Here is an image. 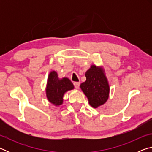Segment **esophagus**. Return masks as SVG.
Wrapping results in <instances>:
<instances>
[{
    "mask_svg": "<svg viewBox=\"0 0 152 152\" xmlns=\"http://www.w3.org/2000/svg\"><path fill=\"white\" fill-rule=\"evenodd\" d=\"M74 87H75V88L78 89L79 87H80V82H74Z\"/></svg>",
    "mask_w": 152,
    "mask_h": 152,
    "instance_id": "34e87169",
    "label": "esophagus"
}]
</instances>
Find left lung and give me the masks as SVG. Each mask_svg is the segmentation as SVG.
<instances>
[{
    "mask_svg": "<svg viewBox=\"0 0 152 152\" xmlns=\"http://www.w3.org/2000/svg\"><path fill=\"white\" fill-rule=\"evenodd\" d=\"M86 80L80 84V88L88 98L89 104L94 108L106 102L109 94V86L104 70L100 67L91 66L86 72Z\"/></svg>",
    "mask_w": 152,
    "mask_h": 152,
    "instance_id": "obj_1",
    "label": "left lung"
}]
</instances>
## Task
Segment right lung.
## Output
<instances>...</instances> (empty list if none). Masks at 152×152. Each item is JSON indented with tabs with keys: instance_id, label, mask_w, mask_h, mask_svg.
<instances>
[{
	"instance_id": "add662e5",
	"label": "right lung",
	"mask_w": 152,
	"mask_h": 152,
	"mask_svg": "<svg viewBox=\"0 0 152 152\" xmlns=\"http://www.w3.org/2000/svg\"><path fill=\"white\" fill-rule=\"evenodd\" d=\"M74 89V85L67 78L59 79L56 72L52 71L48 78L46 95L48 101L56 105H60L63 102V96L68 91Z\"/></svg>"
}]
</instances>
